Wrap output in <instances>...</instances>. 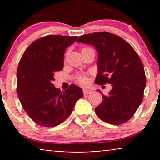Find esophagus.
<instances>
[{
  "mask_svg": "<svg viewBox=\"0 0 160 160\" xmlns=\"http://www.w3.org/2000/svg\"><path fill=\"white\" fill-rule=\"evenodd\" d=\"M90 93H91V92H90V91H89V90H86V89H84V90H83V95H89V94H90Z\"/></svg>",
  "mask_w": 160,
  "mask_h": 160,
  "instance_id": "obj_1",
  "label": "esophagus"
}]
</instances>
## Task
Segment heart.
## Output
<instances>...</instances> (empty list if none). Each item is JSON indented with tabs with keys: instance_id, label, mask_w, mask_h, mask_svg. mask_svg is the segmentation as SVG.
I'll return each instance as SVG.
<instances>
[{
	"instance_id": "obj_1",
	"label": "heart",
	"mask_w": 160,
	"mask_h": 160,
	"mask_svg": "<svg viewBox=\"0 0 160 160\" xmlns=\"http://www.w3.org/2000/svg\"><path fill=\"white\" fill-rule=\"evenodd\" d=\"M86 49H89V48H88V47H84V48H82L81 49V51ZM74 80H76L79 84H80V85H82V86L86 85V84L88 83V82H89V78H88V77L85 74H77L76 76L74 77Z\"/></svg>"
}]
</instances>
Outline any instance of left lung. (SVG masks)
Returning <instances> with one entry per match:
<instances>
[{
    "mask_svg": "<svg viewBox=\"0 0 160 160\" xmlns=\"http://www.w3.org/2000/svg\"><path fill=\"white\" fill-rule=\"evenodd\" d=\"M77 41L92 44L98 51L95 83L112 85L108 96L100 92L103 100L95 108V113L108 123H125L133 117L144 98L146 76L140 57L128 42L112 33L83 34Z\"/></svg>",
    "mask_w": 160,
    "mask_h": 160,
    "instance_id": "left-lung-1",
    "label": "left lung"
}]
</instances>
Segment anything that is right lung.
<instances>
[{
	"instance_id": "right-lung-1",
	"label": "right lung",
	"mask_w": 160,
	"mask_h": 160,
	"mask_svg": "<svg viewBox=\"0 0 160 160\" xmlns=\"http://www.w3.org/2000/svg\"><path fill=\"white\" fill-rule=\"evenodd\" d=\"M78 37L47 35L34 40L24 52L16 75V89L22 105L35 123L54 127L64 122L77 101L83 96L81 88L71 84L65 92L52 83L54 73L62 71L65 49Z\"/></svg>"
}]
</instances>
